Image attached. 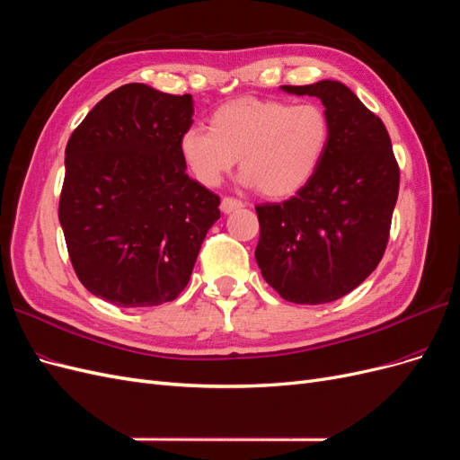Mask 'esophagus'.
<instances>
[{"instance_id":"obj_1","label":"esophagus","mask_w":460,"mask_h":460,"mask_svg":"<svg viewBox=\"0 0 460 460\" xmlns=\"http://www.w3.org/2000/svg\"><path fill=\"white\" fill-rule=\"evenodd\" d=\"M243 207L242 199H235V198H222L220 201V208L222 213H232V211H238V208Z\"/></svg>"}]
</instances>
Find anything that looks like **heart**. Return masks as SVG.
<instances>
[{
  "label": "heart",
  "instance_id": "obj_1",
  "mask_svg": "<svg viewBox=\"0 0 460 460\" xmlns=\"http://www.w3.org/2000/svg\"><path fill=\"white\" fill-rule=\"evenodd\" d=\"M332 142V122L314 102L234 100L220 105L211 128L191 124L178 140L186 169L215 188L240 159L245 186L267 198H289L307 186Z\"/></svg>",
  "mask_w": 460,
  "mask_h": 460
}]
</instances>
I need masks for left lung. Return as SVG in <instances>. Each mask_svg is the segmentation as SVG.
I'll return each instance as SVG.
<instances>
[{
    "label": "left lung",
    "instance_id": "1",
    "mask_svg": "<svg viewBox=\"0 0 460 460\" xmlns=\"http://www.w3.org/2000/svg\"><path fill=\"white\" fill-rule=\"evenodd\" d=\"M326 107L332 142L311 182L284 203L257 205L255 259L280 297L336 301L363 284L384 257L399 193V164L380 117L336 80L282 86Z\"/></svg>",
    "mask_w": 460,
    "mask_h": 460
}]
</instances>
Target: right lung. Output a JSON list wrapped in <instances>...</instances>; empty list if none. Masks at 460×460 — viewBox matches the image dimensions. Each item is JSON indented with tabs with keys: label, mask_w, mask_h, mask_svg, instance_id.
Listing matches in <instances>:
<instances>
[{
	"label": "right lung",
	"mask_w": 460,
	"mask_h": 460,
	"mask_svg": "<svg viewBox=\"0 0 460 460\" xmlns=\"http://www.w3.org/2000/svg\"><path fill=\"white\" fill-rule=\"evenodd\" d=\"M190 93L124 84L68 137L59 222L73 269L117 307L180 296L220 198L186 174L178 140L191 127Z\"/></svg>",
	"instance_id": "right-lung-1"
}]
</instances>
